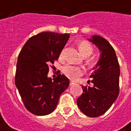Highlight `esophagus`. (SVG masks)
Instances as JSON below:
<instances>
[{
	"label": "esophagus",
	"mask_w": 131,
	"mask_h": 131,
	"mask_svg": "<svg viewBox=\"0 0 131 131\" xmlns=\"http://www.w3.org/2000/svg\"><path fill=\"white\" fill-rule=\"evenodd\" d=\"M69 84H70V85H73V84H74V81H70V83H69Z\"/></svg>",
	"instance_id": "obj_1"
}]
</instances>
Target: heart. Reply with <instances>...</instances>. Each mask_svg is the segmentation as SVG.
<instances>
[{
	"label": "heart",
	"mask_w": 131,
	"mask_h": 131,
	"mask_svg": "<svg viewBox=\"0 0 131 131\" xmlns=\"http://www.w3.org/2000/svg\"><path fill=\"white\" fill-rule=\"evenodd\" d=\"M79 48L80 52L82 53L84 56L85 55H90L93 52V47L91 44L87 40H81L79 43ZM64 52L65 48L61 50L60 54V58L62 60L64 56ZM62 73L66 77L71 80H76L81 76H82L84 73V69L81 67L79 66H74L72 64H67L62 67Z\"/></svg>",
	"instance_id": "1"
}]
</instances>
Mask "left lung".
Returning a JSON list of instances; mask_svg holds the SVG:
<instances>
[{
	"mask_svg": "<svg viewBox=\"0 0 131 131\" xmlns=\"http://www.w3.org/2000/svg\"><path fill=\"white\" fill-rule=\"evenodd\" d=\"M88 40L98 48L101 56L91 75L93 86L82 85L83 92L77 102L84 114L97 117L106 112L118 97L120 68L114 49L105 38L93 36Z\"/></svg>",
	"mask_w": 131,
	"mask_h": 131,
	"instance_id": "left-lung-1",
	"label": "left lung"
}]
</instances>
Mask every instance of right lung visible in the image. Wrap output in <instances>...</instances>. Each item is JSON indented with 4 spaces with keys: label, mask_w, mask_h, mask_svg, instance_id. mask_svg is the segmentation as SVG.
Here are the masks:
<instances>
[{
    "label": "right lung",
    "mask_w": 131,
    "mask_h": 131,
    "mask_svg": "<svg viewBox=\"0 0 131 131\" xmlns=\"http://www.w3.org/2000/svg\"><path fill=\"white\" fill-rule=\"evenodd\" d=\"M69 34L42 32L31 37L19 52L15 74L16 87L24 105L35 115H48L57 107L60 96L69 85L59 74L48 77L50 64L58 60Z\"/></svg>",
    "instance_id": "right-lung-1"
}]
</instances>
